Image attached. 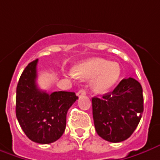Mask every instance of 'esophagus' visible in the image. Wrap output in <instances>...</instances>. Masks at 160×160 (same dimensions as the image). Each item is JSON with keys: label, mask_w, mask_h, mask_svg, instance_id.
<instances>
[{"label": "esophagus", "mask_w": 160, "mask_h": 160, "mask_svg": "<svg viewBox=\"0 0 160 160\" xmlns=\"http://www.w3.org/2000/svg\"><path fill=\"white\" fill-rule=\"evenodd\" d=\"M77 94H78V96L85 95V94H86V90H85V89H80V90H79V92L77 93Z\"/></svg>", "instance_id": "34e87169"}]
</instances>
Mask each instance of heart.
I'll return each instance as SVG.
<instances>
[{
  "label": "heart",
  "instance_id": "heart-1",
  "mask_svg": "<svg viewBox=\"0 0 160 160\" xmlns=\"http://www.w3.org/2000/svg\"><path fill=\"white\" fill-rule=\"evenodd\" d=\"M76 77L92 80V88L95 93L107 92L117 82L121 75V68L117 63H108L104 59H91L73 68Z\"/></svg>",
  "mask_w": 160,
  "mask_h": 160
}]
</instances>
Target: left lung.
Masks as SVG:
<instances>
[{
  "mask_svg": "<svg viewBox=\"0 0 160 160\" xmlns=\"http://www.w3.org/2000/svg\"><path fill=\"white\" fill-rule=\"evenodd\" d=\"M92 107L97 134L112 143L124 141L134 132L142 117V87L133 78L123 79L113 92L102 98L93 97Z\"/></svg>",
  "mask_w": 160,
  "mask_h": 160,
  "instance_id": "1",
  "label": "left lung"
}]
</instances>
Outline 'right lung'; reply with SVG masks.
<instances>
[{"mask_svg": "<svg viewBox=\"0 0 160 160\" xmlns=\"http://www.w3.org/2000/svg\"><path fill=\"white\" fill-rule=\"evenodd\" d=\"M38 62V59L30 62L19 79L16 88V118L31 141L51 144L64 133L67 111L78 96L73 92L48 94L40 90L36 83Z\"/></svg>", "mask_w": 160, "mask_h": 160, "instance_id": "obj_1", "label": "right lung"}]
</instances>
